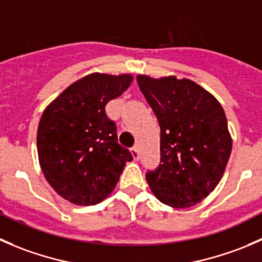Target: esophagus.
I'll return each mask as SVG.
<instances>
[{"label": "esophagus", "mask_w": 262, "mask_h": 262, "mask_svg": "<svg viewBox=\"0 0 262 262\" xmlns=\"http://www.w3.org/2000/svg\"><path fill=\"white\" fill-rule=\"evenodd\" d=\"M131 154H132V158H134L135 160H139L140 152H139V149H137V147H132V149H131Z\"/></svg>", "instance_id": "esophagus-1"}]
</instances>
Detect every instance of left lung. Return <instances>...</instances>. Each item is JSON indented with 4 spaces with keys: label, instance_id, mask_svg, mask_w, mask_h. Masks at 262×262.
I'll return each instance as SVG.
<instances>
[{
    "label": "left lung",
    "instance_id": "left-lung-1",
    "mask_svg": "<svg viewBox=\"0 0 262 262\" xmlns=\"http://www.w3.org/2000/svg\"><path fill=\"white\" fill-rule=\"evenodd\" d=\"M137 84L160 126V164L146 173L150 190L163 204L190 208L218 186L232 151L223 107L188 79H152Z\"/></svg>",
    "mask_w": 262,
    "mask_h": 262
}]
</instances>
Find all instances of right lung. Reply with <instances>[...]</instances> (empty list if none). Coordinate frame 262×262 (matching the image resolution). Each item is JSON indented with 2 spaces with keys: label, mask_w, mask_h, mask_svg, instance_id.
Wrapping results in <instances>:
<instances>
[{
  "label": "right lung",
  "mask_w": 262,
  "mask_h": 262,
  "mask_svg": "<svg viewBox=\"0 0 262 262\" xmlns=\"http://www.w3.org/2000/svg\"><path fill=\"white\" fill-rule=\"evenodd\" d=\"M132 80L131 74L86 75L44 110L38 158L46 180L64 200L81 206L102 203L132 160L105 115V104L126 92Z\"/></svg>",
  "instance_id": "obj_1"
}]
</instances>
